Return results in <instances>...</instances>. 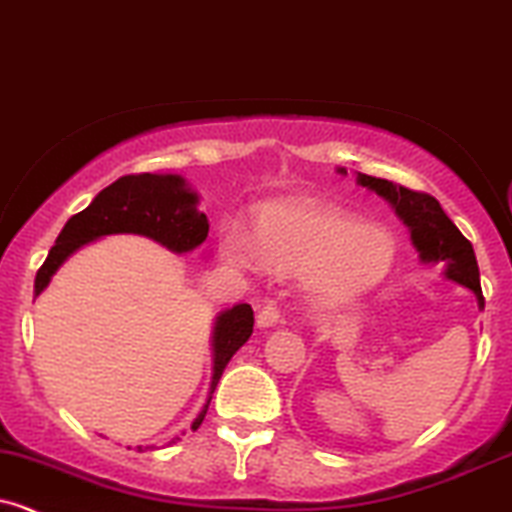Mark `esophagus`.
I'll return each mask as SVG.
<instances>
[{
	"label": "esophagus",
	"mask_w": 512,
	"mask_h": 512,
	"mask_svg": "<svg viewBox=\"0 0 512 512\" xmlns=\"http://www.w3.org/2000/svg\"><path fill=\"white\" fill-rule=\"evenodd\" d=\"M279 324V309L274 304L262 306L260 314H257V326L260 328H270Z\"/></svg>",
	"instance_id": "1"
}]
</instances>
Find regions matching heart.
I'll use <instances>...</instances> for the list:
<instances>
[{"label": "heart", "mask_w": 512, "mask_h": 512, "mask_svg": "<svg viewBox=\"0 0 512 512\" xmlns=\"http://www.w3.org/2000/svg\"><path fill=\"white\" fill-rule=\"evenodd\" d=\"M223 252L250 272L304 274L319 301L351 299L392 270L397 242L383 225L324 203H289L267 211L260 230L233 215L223 223Z\"/></svg>", "instance_id": "heart-1"}]
</instances>
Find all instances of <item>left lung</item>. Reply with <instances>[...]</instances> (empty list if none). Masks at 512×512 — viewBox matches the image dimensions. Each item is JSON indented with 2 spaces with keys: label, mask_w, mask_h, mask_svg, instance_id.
I'll list each match as a JSON object with an SVG mask.
<instances>
[{
  "label": "left lung",
  "mask_w": 512,
  "mask_h": 512,
  "mask_svg": "<svg viewBox=\"0 0 512 512\" xmlns=\"http://www.w3.org/2000/svg\"><path fill=\"white\" fill-rule=\"evenodd\" d=\"M346 174V169H338ZM360 186L370 188L378 196H383L397 213V218L410 228L412 245L417 247L419 260L424 265L444 267V277L456 284H464L478 299V309H483L481 279H478V262L473 255L471 242L461 235L449 220V215L441 211L439 201L429 193L410 191V188L392 184L387 179H375V176L358 174Z\"/></svg>",
  "instance_id": "obj_1"
}]
</instances>
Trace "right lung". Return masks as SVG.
<instances>
[{
  "label": "right lung",
  "mask_w": 512,
  "mask_h": 512,
  "mask_svg": "<svg viewBox=\"0 0 512 512\" xmlns=\"http://www.w3.org/2000/svg\"><path fill=\"white\" fill-rule=\"evenodd\" d=\"M144 235V238L159 242L166 250L184 255L196 250L208 238V218L198 211V193L191 191L184 176L179 174H129L117 179L115 184L102 188L85 211L75 213L56 245L48 252L46 262L36 272L34 294L39 297L48 287L51 277L58 267L80 250L88 242L105 238V235ZM252 316L250 304H235L233 309H225L215 316L213 324V378L208 402L198 417L193 419L191 429L201 427L206 417L211 397L223 375L225 365L230 363L235 351L252 336ZM142 451V446H137Z\"/></svg>",
  "instance_id": "right-lung-1"
}]
</instances>
